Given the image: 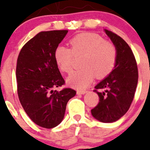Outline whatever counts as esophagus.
I'll return each mask as SVG.
<instances>
[{
	"instance_id": "esophagus-1",
	"label": "esophagus",
	"mask_w": 150,
	"mask_h": 150,
	"mask_svg": "<svg viewBox=\"0 0 150 150\" xmlns=\"http://www.w3.org/2000/svg\"><path fill=\"white\" fill-rule=\"evenodd\" d=\"M87 91H77V95H80V94H85V93H87Z\"/></svg>"
}]
</instances>
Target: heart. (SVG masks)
<instances>
[{"label": "heart", "mask_w": 150, "mask_h": 150, "mask_svg": "<svg viewBox=\"0 0 150 150\" xmlns=\"http://www.w3.org/2000/svg\"><path fill=\"white\" fill-rule=\"evenodd\" d=\"M69 44L70 49L64 46H58L55 50L54 59L62 72L70 73L73 55H83L81 60L82 68L73 72L67 78V82L72 87L85 89L94 80V75L97 78H102L114 68L116 48L101 36L91 33L77 34L70 39Z\"/></svg>", "instance_id": "b5f03b06"}]
</instances>
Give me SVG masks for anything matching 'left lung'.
<instances>
[{"mask_svg": "<svg viewBox=\"0 0 150 150\" xmlns=\"http://www.w3.org/2000/svg\"><path fill=\"white\" fill-rule=\"evenodd\" d=\"M104 32L116 48V60L112 71L94 87L99 102L91 113L99 121L113 123L124 116L130 108L137 87L138 71L128 44L111 31Z\"/></svg>", "mask_w": 150, "mask_h": 150, "instance_id": "8db88e82", "label": "left lung"}]
</instances>
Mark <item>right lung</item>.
<instances>
[{"mask_svg":"<svg viewBox=\"0 0 150 150\" xmlns=\"http://www.w3.org/2000/svg\"><path fill=\"white\" fill-rule=\"evenodd\" d=\"M68 31L42 32L22 48L18 58V94L22 107L34 123L45 128L59 125L68 101L76 92L70 88L58 92L65 83L54 59L55 50Z\"/></svg>","mask_w":150,"mask_h":150,"instance_id":"right-lung-1","label":"right lung"}]
</instances>
